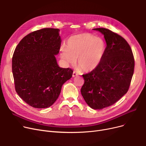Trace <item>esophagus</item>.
<instances>
[{
    "mask_svg": "<svg viewBox=\"0 0 146 146\" xmlns=\"http://www.w3.org/2000/svg\"><path fill=\"white\" fill-rule=\"evenodd\" d=\"M78 73H76L75 71H74L73 72V75H72V76L73 77H75V76H78Z\"/></svg>",
    "mask_w": 146,
    "mask_h": 146,
    "instance_id": "34e87169",
    "label": "esophagus"
}]
</instances>
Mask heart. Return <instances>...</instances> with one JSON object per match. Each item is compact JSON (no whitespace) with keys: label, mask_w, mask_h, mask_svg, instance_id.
Here are the masks:
<instances>
[{"label":"heart","mask_w":146,"mask_h":146,"mask_svg":"<svg viewBox=\"0 0 146 146\" xmlns=\"http://www.w3.org/2000/svg\"><path fill=\"white\" fill-rule=\"evenodd\" d=\"M106 50L103 39L88 33L71 36L66 47L60 49V57L67 64H73L77 59V66L81 70L89 72L100 64Z\"/></svg>","instance_id":"1"}]
</instances>
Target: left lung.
Segmentation results:
<instances>
[{"label": "left lung", "mask_w": 146, "mask_h": 146, "mask_svg": "<svg viewBox=\"0 0 146 146\" xmlns=\"http://www.w3.org/2000/svg\"><path fill=\"white\" fill-rule=\"evenodd\" d=\"M104 36L106 47L98 67L83 74L81 94L91 108L101 110L116 103L128 90L134 70L132 50L123 37L112 31L93 29Z\"/></svg>", "instance_id": "obj_1"}]
</instances>
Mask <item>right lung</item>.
<instances>
[{
	"label": "right lung",
	"mask_w": 146,
	"mask_h": 146,
	"mask_svg": "<svg viewBox=\"0 0 146 146\" xmlns=\"http://www.w3.org/2000/svg\"><path fill=\"white\" fill-rule=\"evenodd\" d=\"M60 30L43 28L22 38L12 57L15 90L23 101L35 108H46L58 98L63 84L73 71L58 66Z\"/></svg>",
	"instance_id": "add662e5"
}]
</instances>
